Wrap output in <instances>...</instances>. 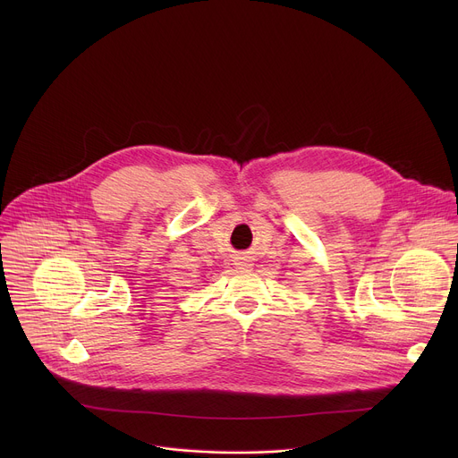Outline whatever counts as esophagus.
<instances>
[{"label":"esophagus","mask_w":458,"mask_h":458,"mask_svg":"<svg viewBox=\"0 0 458 458\" xmlns=\"http://www.w3.org/2000/svg\"><path fill=\"white\" fill-rule=\"evenodd\" d=\"M237 267H239V268H242V270H244V268H250V267H251V265H250V263H248V260H242V263H237Z\"/></svg>","instance_id":"obj_1"}]
</instances>
